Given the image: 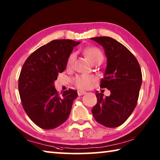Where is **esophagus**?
Segmentation results:
<instances>
[{"mask_svg":"<svg viewBox=\"0 0 160 160\" xmlns=\"http://www.w3.org/2000/svg\"><path fill=\"white\" fill-rule=\"evenodd\" d=\"M85 93H86L85 92L82 91V90H78V96H82V95H83V94H85Z\"/></svg>","mask_w":160,"mask_h":160,"instance_id":"esophagus-1","label":"esophagus"}]
</instances>
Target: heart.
I'll return each mask as SVG.
<instances>
[{"instance_id":"obj_1","label":"heart","mask_w":160,"mask_h":160,"mask_svg":"<svg viewBox=\"0 0 160 160\" xmlns=\"http://www.w3.org/2000/svg\"><path fill=\"white\" fill-rule=\"evenodd\" d=\"M84 53L92 63L94 65L100 64L104 61V55L102 51L96 47H89L84 49ZM75 59V54L71 53L66 61V68L71 69L73 67ZM95 82V78L90 75H79L73 79L74 85L80 90H88L92 87Z\"/></svg>"}]
</instances>
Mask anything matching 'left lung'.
Listing matches in <instances>:
<instances>
[{"instance_id": "obj_1", "label": "left lung", "mask_w": 160, "mask_h": 160, "mask_svg": "<svg viewBox=\"0 0 160 160\" xmlns=\"http://www.w3.org/2000/svg\"><path fill=\"white\" fill-rule=\"evenodd\" d=\"M104 48L107 66L100 88L110 90L109 97L96 92L97 102L92 112L99 123L108 127L120 126L137 105L142 84V72L133 54L120 42L109 37L91 38Z\"/></svg>"}]
</instances>
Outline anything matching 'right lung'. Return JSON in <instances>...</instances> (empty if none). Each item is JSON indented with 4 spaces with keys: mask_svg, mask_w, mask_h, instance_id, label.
I'll use <instances>...</instances> for the list:
<instances>
[{
    "mask_svg": "<svg viewBox=\"0 0 160 160\" xmlns=\"http://www.w3.org/2000/svg\"><path fill=\"white\" fill-rule=\"evenodd\" d=\"M79 44L71 39L53 40L34 51L23 64L18 79L22 105L39 128H55L68 118L78 92L69 89L59 94L53 82L66 69L73 47Z\"/></svg>",
    "mask_w": 160,
    "mask_h": 160,
    "instance_id": "add662e5",
    "label": "right lung"
}]
</instances>
